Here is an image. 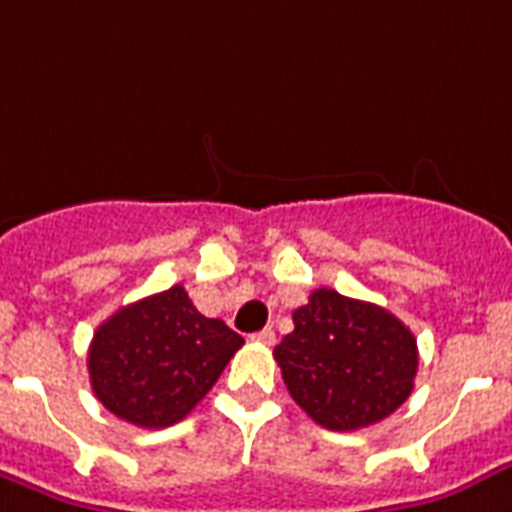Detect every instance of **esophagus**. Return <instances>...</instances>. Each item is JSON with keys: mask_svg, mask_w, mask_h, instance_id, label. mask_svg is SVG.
I'll use <instances>...</instances> for the list:
<instances>
[{"mask_svg": "<svg viewBox=\"0 0 512 512\" xmlns=\"http://www.w3.org/2000/svg\"><path fill=\"white\" fill-rule=\"evenodd\" d=\"M251 339H253V342L267 344V347H272V344H275V331H272V328H264V331H259V334H253Z\"/></svg>", "mask_w": 512, "mask_h": 512, "instance_id": "obj_1", "label": "esophagus"}]
</instances>
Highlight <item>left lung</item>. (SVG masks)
Listing matches in <instances>:
<instances>
[{
    "instance_id": "8db88e82",
    "label": "left lung",
    "mask_w": 512,
    "mask_h": 512,
    "mask_svg": "<svg viewBox=\"0 0 512 512\" xmlns=\"http://www.w3.org/2000/svg\"><path fill=\"white\" fill-rule=\"evenodd\" d=\"M291 398L320 427L350 433L376 425L414 390L417 339L392 312L318 288L293 312L275 347Z\"/></svg>"
}]
</instances>
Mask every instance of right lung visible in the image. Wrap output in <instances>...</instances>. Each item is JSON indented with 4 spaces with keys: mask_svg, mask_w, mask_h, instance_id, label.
Here are the masks:
<instances>
[{
    "mask_svg": "<svg viewBox=\"0 0 512 512\" xmlns=\"http://www.w3.org/2000/svg\"><path fill=\"white\" fill-rule=\"evenodd\" d=\"M243 347L224 320L205 318L173 285L104 320L87 352L95 398L114 417L160 430L181 422Z\"/></svg>",
    "mask_w": 512,
    "mask_h": 512,
    "instance_id": "obj_1",
    "label": "right lung"
}]
</instances>
